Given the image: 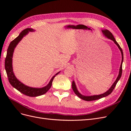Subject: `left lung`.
<instances>
[{
	"instance_id": "1",
	"label": "left lung",
	"mask_w": 131,
	"mask_h": 131,
	"mask_svg": "<svg viewBox=\"0 0 131 131\" xmlns=\"http://www.w3.org/2000/svg\"><path fill=\"white\" fill-rule=\"evenodd\" d=\"M102 31L103 33V34L104 36L108 38L110 40H112L114 41V42L115 43V44L117 46L118 48L119 49V50L121 51V55H122V61H121V66L120 67V69H119V73H118V76L116 79V80L115 81V82L113 83V84L112 85V86L110 87V89L106 91L105 92L103 93V94H99V95H93V96H84V95H82L81 94L80 92H79L77 88V86L75 85V83L74 81H73L72 82V89L74 91V93H75V94L77 95V96L79 97L82 100L86 101H94V100H99V99H101L102 98H103L105 97L106 96H108V95H109L111 93L113 92V90L114 89L115 87L116 84L117 83V82L118 81V80H120V79L121 77V75H122V63H123V61H124V54H123V51L122 49L121 48V47L120 46V45H118V43L117 42V41H116L113 35L112 34V33L110 32V31L108 30L107 29H103V30H102Z\"/></svg>"
}]
</instances>
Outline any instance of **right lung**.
<instances>
[{
	"label": "right lung",
	"instance_id": "right-lung-1",
	"mask_svg": "<svg viewBox=\"0 0 131 131\" xmlns=\"http://www.w3.org/2000/svg\"><path fill=\"white\" fill-rule=\"evenodd\" d=\"M34 31L35 30L32 28L25 29V30L21 31L17 38H16L14 40L10 42L8 47V49H7V50L6 57L5 61V68L6 70L7 77H8L9 81L10 83L11 86H13L14 88L17 90L22 93L29 97H37L46 93L51 88L54 78L56 77V75L60 73V72H59L55 74L51 78L49 84L46 86L41 88H31V87L25 85L20 81H19L17 78L15 77L14 73L13 72V57L14 50L19 43V42L22 40L23 37H25L26 35L28 34L29 31Z\"/></svg>",
	"mask_w": 131,
	"mask_h": 131
}]
</instances>
